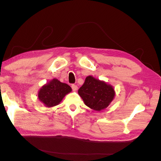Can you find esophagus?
I'll list each match as a JSON object with an SVG mask.
<instances>
[{
  "label": "esophagus",
  "instance_id": "34e87169",
  "mask_svg": "<svg viewBox=\"0 0 161 161\" xmlns=\"http://www.w3.org/2000/svg\"><path fill=\"white\" fill-rule=\"evenodd\" d=\"M71 86H72V89L73 91H77V89H78V86H77L76 85H72Z\"/></svg>",
  "mask_w": 161,
  "mask_h": 161
}]
</instances>
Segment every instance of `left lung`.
Wrapping results in <instances>:
<instances>
[{
    "mask_svg": "<svg viewBox=\"0 0 161 161\" xmlns=\"http://www.w3.org/2000/svg\"><path fill=\"white\" fill-rule=\"evenodd\" d=\"M78 93L87 107L98 111L108 108L115 95L113 86L92 76L86 77Z\"/></svg>",
    "mask_w": 161,
    "mask_h": 161,
    "instance_id": "obj_1",
    "label": "left lung"
}]
</instances>
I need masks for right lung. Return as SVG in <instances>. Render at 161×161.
<instances>
[{
  "instance_id": "1",
  "label": "right lung",
  "mask_w": 161,
  "mask_h": 161,
  "mask_svg": "<svg viewBox=\"0 0 161 161\" xmlns=\"http://www.w3.org/2000/svg\"><path fill=\"white\" fill-rule=\"evenodd\" d=\"M72 91L71 87L56 79H53L40 89L37 98L45 107L53 108L60 103L64 97Z\"/></svg>"
}]
</instances>
